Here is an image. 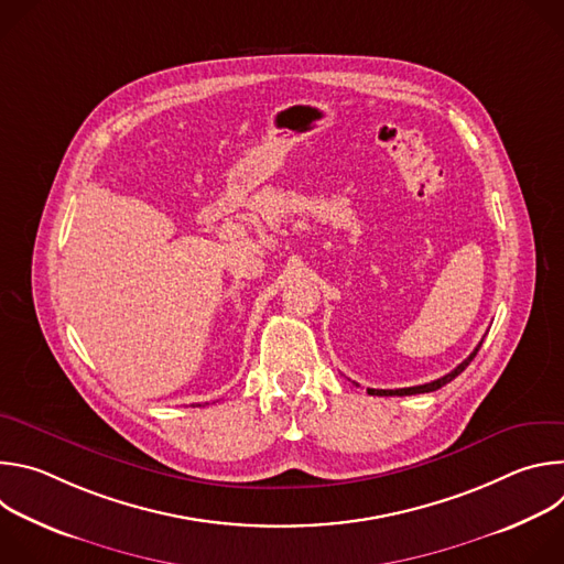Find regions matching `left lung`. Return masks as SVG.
<instances>
[{
	"label": "left lung",
	"instance_id": "8db88e82",
	"mask_svg": "<svg viewBox=\"0 0 564 564\" xmlns=\"http://www.w3.org/2000/svg\"><path fill=\"white\" fill-rule=\"evenodd\" d=\"M485 341V339H481ZM481 341L475 346V350L455 368V370H451L448 375H444V377H440V379H435V381H431V383H424V386H411V388H394V390H379V388H368V394H377V397H404V394H420V392H433V390H437V388H442V386H446L448 381H453L459 372H464V368L475 359V355H477V350H479V346H481Z\"/></svg>",
	"mask_w": 564,
	"mask_h": 564
}]
</instances>
